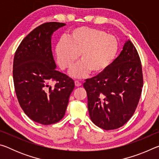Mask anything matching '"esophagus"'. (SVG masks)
<instances>
[{"instance_id": "34e87169", "label": "esophagus", "mask_w": 159, "mask_h": 159, "mask_svg": "<svg viewBox=\"0 0 159 159\" xmlns=\"http://www.w3.org/2000/svg\"><path fill=\"white\" fill-rule=\"evenodd\" d=\"M74 83H75V85H76V87H79V86L81 85V83H80L79 80H75Z\"/></svg>"}]
</instances>
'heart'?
<instances>
[{"mask_svg":"<svg viewBox=\"0 0 159 159\" xmlns=\"http://www.w3.org/2000/svg\"><path fill=\"white\" fill-rule=\"evenodd\" d=\"M118 41L114 35L101 29L81 26L74 29L68 38L62 37L55 47V55L62 69H69L78 59L80 61L71 71L74 78L88 73L102 74L111 65L118 51Z\"/></svg>","mask_w":159,"mask_h":159,"instance_id":"1","label":"heart"}]
</instances>
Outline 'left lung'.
<instances>
[{
    "label": "left lung",
    "instance_id": "obj_1",
    "mask_svg": "<svg viewBox=\"0 0 159 159\" xmlns=\"http://www.w3.org/2000/svg\"><path fill=\"white\" fill-rule=\"evenodd\" d=\"M88 109L95 124L104 130L121 127L133 115L143 87L142 65L135 47L128 41L102 74L83 83Z\"/></svg>",
    "mask_w": 159,
    "mask_h": 159
}]
</instances>
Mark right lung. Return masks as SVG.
<instances>
[{"label": "right lung", "instance_id": "right-lung-1", "mask_svg": "<svg viewBox=\"0 0 159 159\" xmlns=\"http://www.w3.org/2000/svg\"><path fill=\"white\" fill-rule=\"evenodd\" d=\"M66 25L47 22L40 25L22 40L13 61V80L16 95L24 112L43 125L57 123L65 114L74 81L56 70L51 39ZM55 80L54 87L49 85Z\"/></svg>", "mask_w": 159, "mask_h": 159}]
</instances>
